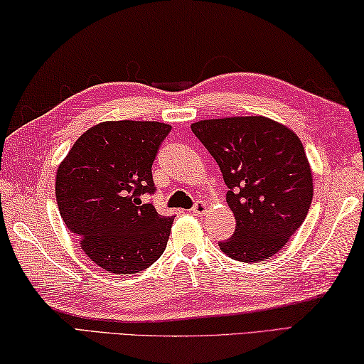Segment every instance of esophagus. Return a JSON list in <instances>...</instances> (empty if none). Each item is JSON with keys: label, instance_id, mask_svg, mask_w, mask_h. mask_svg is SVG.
<instances>
[{"label": "esophagus", "instance_id": "esophagus-1", "mask_svg": "<svg viewBox=\"0 0 364 364\" xmlns=\"http://www.w3.org/2000/svg\"><path fill=\"white\" fill-rule=\"evenodd\" d=\"M206 211H208V205H206V203H203V201L196 203V205H195L193 209H192V213H193L195 215H203Z\"/></svg>", "mask_w": 364, "mask_h": 364}]
</instances>
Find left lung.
Returning a JSON list of instances; mask_svg holds the SVG:
<instances>
[{
	"label": "left lung",
	"instance_id": "8db88e82",
	"mask_svg": "<svg viewBox=\"0 0 364 364\" xmlns=\"http://www.w3.org/2000/svg\"><path fill=\"white\" fill-rule=\"evenodd\" d=\"M192 131L219 164L237 227L219 247L240 262L272 257L296 233L314 198L304 145L265 117L205 119Z\"/></svg>",
	"mask_w": 364,
	"mask_h": 364
}]
</instances>
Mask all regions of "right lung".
Masks as SVG:
<instances>
[{
    "instance_id": "1",
    "label": "right lung",
    "mask_w": 364,
    "mask_h": 364,
    "mask_svg": "<svg viewBox=\"0 0 364 364\" xmlns=\"http://www.w3.org/2000/svg\"><path fill=\"white\" fill-rule=\"evenodd\" d=\"M171 131L158 121H105L73 144L55 177L63 222L86 256L108 273H137L156 262L176 215H159L144 195L159 145Z\"/></svg>"
}]
</instances>
